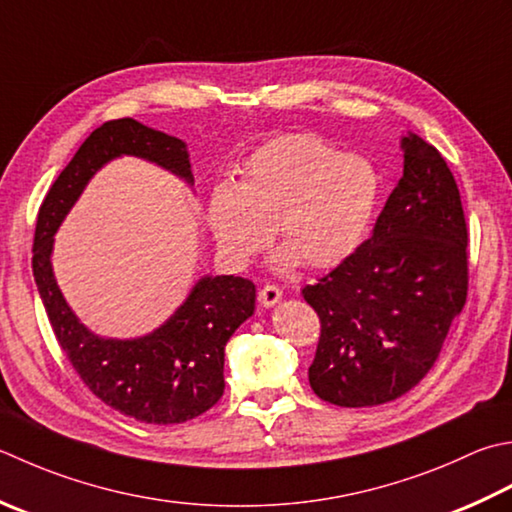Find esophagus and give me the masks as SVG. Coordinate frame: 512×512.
<instances>
[{
  "mask_svg": "<svg viewBox=\"0 0 512 512\" xmlns=\"http://www.w3.org/2000/svg\"><path fill=\"white\" fill-rule=\"evenodd\" d=\"M259 304H262L264 308H273L279 304V299H282V290H279L277 286H264L262 290H259Z\"/></svg>",
  "mask_w": 512,
  "mask_h": 512,
  "instance_id": "obj_1",
  "label": "esophagus"
}]
</instances>
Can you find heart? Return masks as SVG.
I'll return each instance as SVG.
<instances>
[{"instance_id": "obj_1", "label": "heart", "mask_w": 512, "mask_h": 512, "mask_svg": "<svg viewBox=\"0 0 512 512\" xmlns=\"http://www.w3.org/2000/svg\"><path fill=\"white\" fill-rule=\"evenodd\" d=\"M379 175L366 157L337 153L315 135L270 139L208 197L206 219L217 248L246 264L270 239L282 242L279 268H333L355 253L373 219Z\"/></svg>"}]
</instances>
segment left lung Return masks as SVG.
<instances>
[{
	"instance_id": "8db88e82",
	"label": "left lung",
	"mask_w": 512,
	"mask_h": 512,
	"mask_svg": "<svg viewBox=\"0 0 512 512\" xmlns=\"http://www.w3.org/2000/svg\"><path fill=\"white\" fill-rule=\"evenodd\" d=\"M404 175L370 239L302 295L322 322L308 382L324 402L362 408L417 386L462 313L468 230L435 146L402 137Z\"/></svg>"
}]
</instances>
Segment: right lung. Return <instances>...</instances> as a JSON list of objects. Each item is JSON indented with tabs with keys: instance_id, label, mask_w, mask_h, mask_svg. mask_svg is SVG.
<instances>
[{
	"instance_id": "obj_1",
	"label": "right lung",
	"mask_w": 512,
	"mask_h": 512,
	"mask_svg": "<svg viewBox=\"0 0 512 512\" xmlns=\"http://www.w3.org/2000/svg\"><path fill=\"white\" fill-rule=\"evenodd\" d=\"M124 155L162 166L193 186L182 139L130 117L102 124L79 146L39 208L33 275L57 342L90 393L137 422L182 424L224 395V348L255 313V284L235 275H204L162 326L133 339L102 337L79 322L50 262L55 233L97 170Z\"/></svg>"
}]
</instances>
